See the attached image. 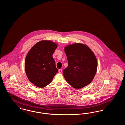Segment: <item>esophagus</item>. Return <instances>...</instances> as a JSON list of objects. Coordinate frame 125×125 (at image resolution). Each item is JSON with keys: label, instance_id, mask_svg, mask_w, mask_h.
I'll return each mask as SVG.
<instances>
[{"label": "esophagus", "instance_id": "obj_1", "mask_svg": "<svg viewBox=\"0 0 125 125\" xmlns=\"http://www.w3.org/2000/svg\"><path fill=\"white\" fill-rule=\"evenodd\" d=\"M62 72V69H60L59 70V73H61Z\"/></svg>", "mask_w": 125, "mask_h": 125}]
</instances>
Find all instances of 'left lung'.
I'll use <instances>...</instances> for the list:
<instances>
[{"instance_id":"obj_1","label":"left lung","mask_w":125,"mask_h":125,"mask_svg":"<svg viewBox=\"0 0 125 125\" xmlns=\"http://www.w3.org/2000/svg\"><path fill=\"white\" fill-rule=\"evenodd\" d=\"M68 65L63 71L67 82L75 89L83 88L90 83L95 76L97 62L88 46L74 43L65 48Z\"/></svg>"}]
</instances>
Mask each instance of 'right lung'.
<instances>
[{
    "label": "right lung",
    "instance_id": "right-lung-1",
    "mask_svg": "<svg viewBox=\"0 0 125 125\" xmlns=\"http://www.w3.org/2000/svg\"><path fill=\"white\" fill-rule=\"evenodd\" d=\"M57 47L53 42L42 40L36 43L27 54L25 71L29 81L36 87L46 86L58 72L52 57Z\"/></svg>",
    "mask_w": 125,
    "mask_h": 125
}]
</instances>
